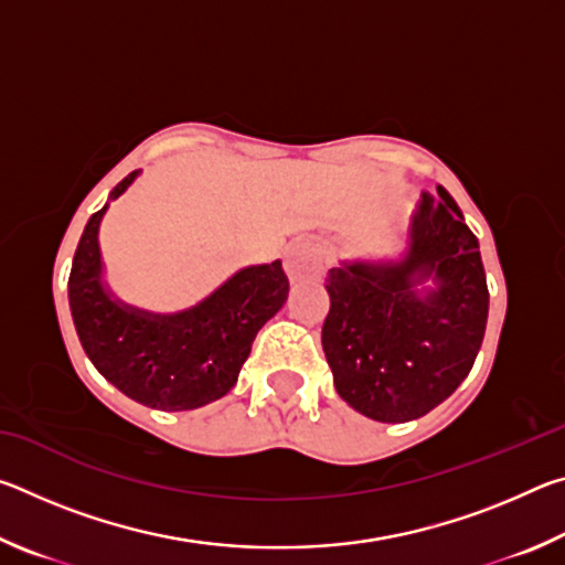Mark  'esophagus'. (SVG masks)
<instances>
[{
    "label": "esophagus",
    "mask_w": 565,
    "mask_h": 565,
    "mask_svg": "<svg viewBox=\"0 0 565 565\" xmlns=\"http://www.w3.org/2000/svg\"><path fill=\"white\" fill-rule=\"evenodd\" d=\"M286 274H289L291 281L311 279V276H319L323 271V248L311 242H299L294 244L289 252H286Z\"/></svg>",
    "instance_id": "obj_1"
}]
</instances>
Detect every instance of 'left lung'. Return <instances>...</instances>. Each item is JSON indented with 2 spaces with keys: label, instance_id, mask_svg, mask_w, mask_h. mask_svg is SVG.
<instances>
[{
  "label": "left lung",
  "instance_id": "obj_1",
  "mask_svg": "<svg viewBox=\"0 0 565 565\" xmlns=\"http://www.w3.org/2000/svg\"><path fill=\"white\" fill-rule=\"evenodd\" d=\"M424 194L394 254L329 269L321 347L347 404L381 424H406L454 394L489 321L478 238L444 186Z\"/></svg>",
  "mask_w": 565,
  "mask_h": 565
}]
</instances>
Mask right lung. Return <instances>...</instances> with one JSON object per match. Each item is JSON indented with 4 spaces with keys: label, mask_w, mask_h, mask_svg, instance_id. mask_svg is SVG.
I'll use <instances>...</instances> for the list:
<instances>
[{
    "label": "right lung",
    "mask_w": 565,
    "mask_h": 565,
    "mask_svg": "<svg viewBox=\"0 0 565 565\" xmlns=\"http://www.w3.org/2000/svg\"><path fill=\"white\" fill-rule=\"evenodd\" d=\"M139 174L124 177L109 202ZM109 202L84 226L70 274V309L84 353L111 386L149 408L191 411L226 396L256 333L289 296L281 262L244 266L189 309H139L104 279L99 226Z\"/></svg>",
    "instance_id": "obj_1"
}]
</instances>
